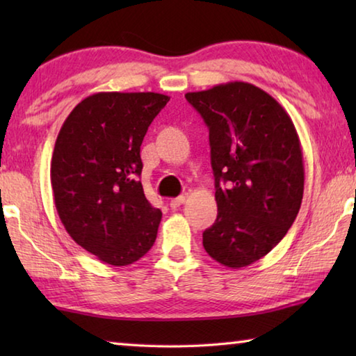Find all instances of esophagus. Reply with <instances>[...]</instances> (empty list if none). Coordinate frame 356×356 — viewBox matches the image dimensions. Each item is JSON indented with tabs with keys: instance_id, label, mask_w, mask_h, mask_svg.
<instances>
[{
	"instance_id": "esophagus-1",
	"label": "esophagus",
	"mask_w": 356,
	"mask_h": 356,
	"mask_svg": "<svg viewBox=\"0 0 356 356\" xmlns=\"http://www.w3.org/2000/svg\"><path fill=\"white\" fill-rule=\"evenodd\" d=\"M186 201V197L182 195V196H179V197H174V200H171V202H170V206L172 207V209H177L179 206H182V204Z\"/></svg>"
}]
</instances>
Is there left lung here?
Listing matches in <instances>:
<instances>
[{"mask_svg":"<svg viewBox=\"0 0 356 356\" xmlns=\"http://www.w3.org/2000/svg\"><path fill=\"white\" fill-rule=\"evenodd\" d=\"M185 99L209 127L215 176L218 216L202 234L204 250L225 267H246L268 254L298 215L305 168L297 130L272 95L245 81Z\"/></svg>","mask_w":356,"mask_h":356,"instance_id":"left-lung-1","label":"left lung"}]
</instances>
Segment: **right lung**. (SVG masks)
<instances>
[{"instance_id":"obj_1","label":"right lung","mask_w":356,"mask_h":356,"mask_svg":"<svg viewBox=\"0 0 356 356\" xmlns=\"http://www.w3.org/2000/svg\"><path fill=\"white\" fill-rule=\"evenodd\" d=\"M170 97L156 92H97L64 120L50 179L59 218L99 261L122 267L152 248L161 221L141 185V144Z\"/></svg>"}]
</instances>
